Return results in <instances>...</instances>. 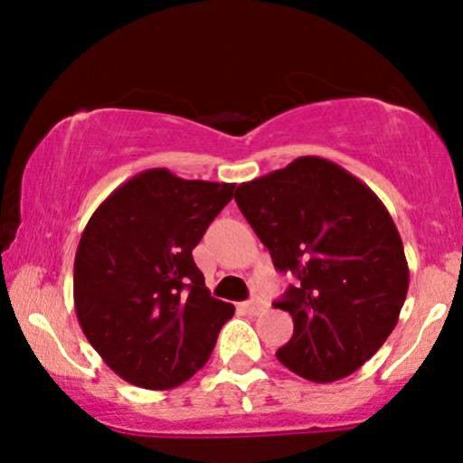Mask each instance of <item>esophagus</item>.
<instances>
[{
  "label": "esophagus",
  "instance_id": "obj_1",
  "mask_svg": "<svg viewBox=\"0 0 463 463\" xmlns=\"http://www.w3.org/2000/svg\"><path fill=\"white\" fill-rule=\"evenodd\" d=\"M246 311L250 313V316H261V313L268 309V305H265L263 300H259V298H252L250 302H246Z\"/></svg>",
  "mask_w": 463,
  "mask_h": 463
}]
</instances>
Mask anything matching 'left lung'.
Returning a JSON list of instances; mask_svg holds the SVG:
<instances>
[{
    "mask_svg": "<svg viewBox=\"0 0 463 463\" xmlns=\"http://www.w3.org/2000/svg\"><path fill=\"white\" fill-rule=\"evenodd\" d=\"M235 200L274 268L298 279L274 305L294 317L276 357L316 383L353 374L383 346L407 298L409 265L390 211L322 156L241 183Z\"/></svg>",
    "mask_w": 463,
    "mask_h": 463,
    "instance_id": "obj_1",
    "label": "left lung"
}]
</instances>
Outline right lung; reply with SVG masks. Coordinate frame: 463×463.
Wrapping results in <instances>:
<instances>
[{"label":"right lung","instance_id":"1","mask_svg":"<svg viewBox=\"0 0 463 463\" xmlns=\"http://www.w3.org/2000/svg\"><path fill=\"white\" fill-rule=\"evenodd\" d=\"M232 183L156 167L119 184L84 228L73 261L80 328L104 364L143 390L198 372L235 313L209 294L191 250L232 200Z\"/></svg>","mask_w":463,"mask_h":463}]
</instances>
